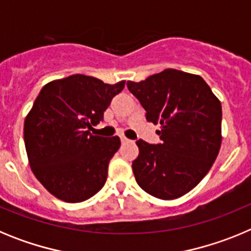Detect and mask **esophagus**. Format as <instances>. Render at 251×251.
I'll list each match as a JSON object with an SVG mask.
<instances>
[{"label":"esophagus","instance_id":"34e87169","mask_svg":"<svg viewBox=\"0 0 251 251\" xmlns=\"http://www.w3.org/2000/svg\"><path fill=\"white\" fill-rule=\"evenodd\" d=\"M121 142L124 145V143H128V142H130V141L128 138H126V137H121Z\"/></svg>","mask_w":251,"mask_h":251}]
</instances>
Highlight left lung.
<instances>
[{
	"instance_id": "8db88e82",
	"label": "left lung",
	"mask_w": 251,
	"mask_h": 251,
	"mask_svg": "<svg viewBox=\"0 0 251 251\" xmlns=\"http://www.w3.org/2000/svg\"><path fill=\"white\" fill-rule=\"evenodd\" d=\"M146 109L148 122L161 124V145L136 142L132 163L142 190L161 200H175L201 182L221 147V103L200 75L166 69L146 80L128 81Z\"/></svg>"
}]
</instances>
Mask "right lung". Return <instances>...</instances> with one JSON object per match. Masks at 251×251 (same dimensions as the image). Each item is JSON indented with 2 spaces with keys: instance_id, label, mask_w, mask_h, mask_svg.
<instances>
[{
  "instance_id": "right-lung-1",
  "label": "right lung",
  "mask_w": 251,
  "mask_h": 251,
  "mask_svg": "<svg viewBox=\"0 0 251 251\" xmlns=\"http://www.w3.org/2000/svg\"><path fill=\"white\" fill-rule=\"evenodd\" d=\"M126 81L105 84L83 74L44 85L27 113L24 139L28 165L40 183L65 202H83L101 190L119 137L93 136Z\"/></svg>"
}]
</instances>
